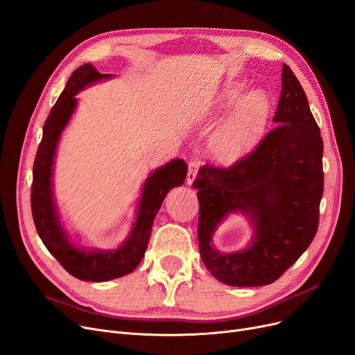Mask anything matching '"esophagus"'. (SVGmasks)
Returning a JSON list of instances; mask_svg holds the SVG:
<instances>
[{"label": "esophagus", "instance_id": "esophagus-1", "mask_svg": "<svg viewBox=\"0 0 355 355\" xmlns=\"http://www.w3.org/2000/svg\"><path fill=\"white\" fill-rule=\"evenodd\" d=\"M198 168H200V164L197 161H190L189 173H187V184H189V186H191V184L194 182V180L197 177V173H198Z\"/></svg>", "mask_w": 355, "mask_h": 355}]
</instances>
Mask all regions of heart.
I'll return each mask as SVG.
<instances>
[{
    "mask_svg": "<svg viewBox=\"0 0 355 355\" xmlns=\"http://www.w3.org/2000/svg\"><path fill=\"white\" fill-rule=\"evenodd\" d=\"M245 94L243 84H230L223 92L226 105L235 104ZM271 110L270 98L263 92L246 96L235 109L234 114L211 137V150L223 161L234 159L248 149L263 133Z\"/></svg>",
    "mask_w": 355,
    "mask_h": 355,
    "instance_id": "1",
    "label": "heart"
}]
</instances>
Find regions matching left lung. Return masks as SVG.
<instances>
[{
	"label": "left lung",
	"mask_w": 355,
	"mask_h": 355,
	"mask_svg": "<svg viewBox=\"0 0 355 355\" xmlns=\"http://www.w3.org/2000/svg\"><path fill=\"white\" fill-rule=\"evenodd\" d=\"M275 128L230 166L200 168L198 246L206 268L227 286L274 283L307 250L319 226L323 141L296 75L283 65ZM242 211L256 227L248 249L220 254L211 245L229 212Z\"/></svg>",
	"instance_id": "left-lung-1"
}]
</instances>
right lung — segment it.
I'll list each match as a JSON object with an SVG mask.
<instances>
[{
    "mask_svg": "<svg viewBox=\"0 0 355 355\" xmlns=\"http://www.w3.org/2000/svg\"><path fill=\"white\" fill-rule=\"evenodd\" d=\"M101 78H110V73H100L91 64L73 71L44 121L42 142L33 164L32 214L37 234L59 264L75 279L84 282L113 280L130 274L139 266L149 242L153 219L165 196L171 189L181 186L187 175V164L182 159H174L152 173L145 181L135 226L119 250L87 251L69 242L59 223L52 193L53 158L59 136L75 110L76 92Z\"/></svg>",
    "mask_w": 355,
    "mask_h": 355,
    "instance_id": "right-lung-1",
    "label": "right lung"
}]
</instances>
